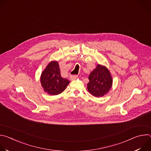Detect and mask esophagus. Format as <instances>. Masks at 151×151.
<instances>
[{
    "mask_svg": "<svg viewBox=\"0 0 151 151\" xmlns=\"http://www.w3.org/2000/svg\"><path fill=\"white\" fill-rule=\"evenodd\" d=\"M78 78V76L77 75H70V79L71 81H73V80H75L76 79Z\"/></svg>",
    "mask_w": 151,
    "mask_h": 151,
    "instance_id": "34e87169",
    "label": "esophagus"
}]
</instances>
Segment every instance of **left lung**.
Returning <instances> with one entry per match:
<instances>
[{
    "mask_svg": "<svg viewBox=\"0 0 151 151\" xmlns=\"http://www.w3.org/2000/svg\"><path fill=\"white\" fill-rule=\"evenodd\" d=\"M87 89L94 97H100L108 93L112 86V78L110 72L104 66L97 64L90 74Z\"/></svg>",
    "mask_w": 151,
    "mask_h": 151,
    "instance_id": "8db88e82",
    "label": "left lung"
}]
</instances>
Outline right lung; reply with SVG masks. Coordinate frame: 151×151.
I'll list each match as a JSON object with an SVG mask.
<instances>
[{"instance_id": "1", "label": "right lung", "mask_w": 151, "mask_h": 151, "mask_svg": "<svg viewBox=\"0 0 151 151\" xmlns=\"http://www.w3.org/2000/svg\"><path fill=\"white\" fill-rule=\"evenodd\" d=\"M40 83L45 92L54 96L61 93L65 90L70 81L61 77L58 62L52 61L42 72Z\"/></svg>"}]
</instances>
